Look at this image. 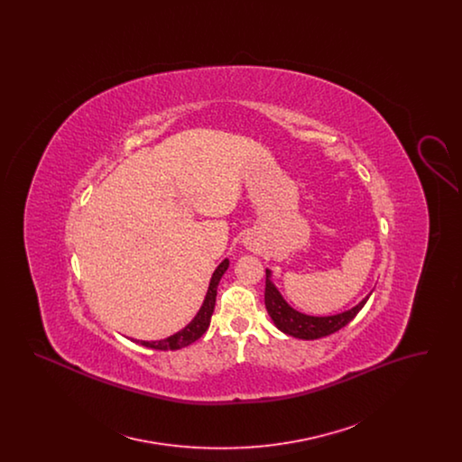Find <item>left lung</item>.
<instances>
[{"label": "left lung", "mask_w": 462, "mask_h": 462, "mask_svg": "<svg viewBox=\"0 0 462 462\" xmlns=\"http://www.w3.org/2000/svg\"><path fill=\"white\" fill-rule=\"evenodd\" d=\"M272 272L266 270V282H264V307L277 326V329L286 332L292 337L298 339H319L324 336H329L332 332L345 328L350 324L356 313L367 303L369 296H365L356 307L352 310H346L337 315H329V317H311L305 315L301 311H296L294 308L289 307L286 300L281 296L277 287L270 281Z\"/></svg>", "instance_id": "1"}]
</instances>
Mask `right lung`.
Returning <instances> with one entry per match:
<instances>
[{
  "instance_id": "1",
  "label": "right lung",
  "mask_w": 462,
  "mask_h": 462,
  "mask_svg": "<svg viewBox=\"0 0 462 462\" xmlns=\"http://www.w3.org/2000/svg\"><path fill=\"white\" fill-rule=\"evenodd\" d=\"M226 268H228V260H223L218 264V268L215 270L213 277H211V282L208 287L202 307L199 310L198 315L194 317V320L187 328L178 330L173 336H170L166 339H161V341H136V343H140L142 346L152 348V350H180V348L189 346L194 341H198L199 337L209 328L211 315L215 311V303H217V289H218L220 279L223 277V273L226 272Z\"/></svg>"
}]
</instances>
